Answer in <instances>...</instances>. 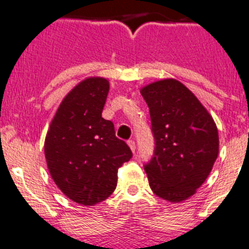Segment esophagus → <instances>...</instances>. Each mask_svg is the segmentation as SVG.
<instances>
[{
	"label": "esophagus",
	"mask_w": 249,
	"mask_h": 249,
	"mask_svg": "<svg viewBox=\"0 0 249 249\" xmlns=\"http://www.w3.org/2000/svg\"><path fill=\"white\" fill-rule=\"evenodd\" d=\"M127 145H129L130 150H131V151H132V152L135 153V148H136V145H135V141H134V140H129V141H127Z\"/></svg>",
	"instance_id": "1"
}]
</instances>
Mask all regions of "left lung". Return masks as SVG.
<instances>
[{"label":"left lung","instance_id":"8db88e82","mask_svg":"<svg viewBox=\"0 0 249 249\" xmlns=\"http://www.w3.org/2000/svg\"><path fill=\"white\" fill-rule=\"evenodd\" d=\"M150 109L155 153L145 164L152 192L171 203L195 194L219 155V131L194 93L174 78L140 89Z\"/></svg>","mask_w":249,"mask_h":249}]
</instances>
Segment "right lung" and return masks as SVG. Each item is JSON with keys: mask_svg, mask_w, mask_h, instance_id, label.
<instances>
[{"mask_svg": "<svg viewBox=\"0 0 249 249\" xmlns=\"http://www.w3.org/2000/svg\"><path fill=\"white\" fill-rule=\"evenodd\" d=\"M109 81L88 77L60 103L46 132L44 152L60 190L75 203L92 206L115 190L118 168L132 157L115 136L110 120L102 118Z\"/></svg>", "mask_w": 249, "mask_h": 249, "instance_id": "add662e5", "label": "right lung"}]
</instances>
